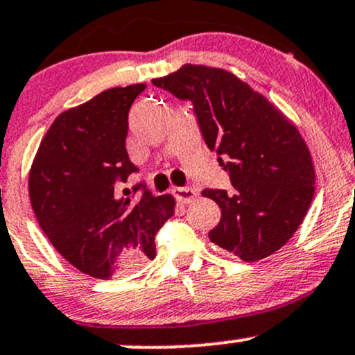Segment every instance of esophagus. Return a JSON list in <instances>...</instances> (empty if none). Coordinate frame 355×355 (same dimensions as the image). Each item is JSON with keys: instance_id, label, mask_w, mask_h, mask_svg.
Instances as JSON below:
<instances>
[{"instance_id": "obj_1", "label": "esophagus", "mask_w": 355, "mask_h": 355, "mask_svg": "<svg viewBox=\"0 0 355 355\" xmlns=\"http://www.w3.org/2000/svg\"><path fill=\"white\" fill-rule=\"evenodd\" d=\"M173 196L177 198L180 204H190V202L193 200V198L197 197V192L192 189H184V187H177V189H173Z\"/></svg>"}]
</instances>
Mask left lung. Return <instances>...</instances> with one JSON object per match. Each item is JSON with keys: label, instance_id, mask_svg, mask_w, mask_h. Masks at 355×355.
Here are the masks:
<instances>
[{"label": "left lung", "instance_id": "obj_1", "mask_svg": "<svg viewBox=\"0 0 355 355\" xmlns=\"http://www.w3.org/2000/svg\"><path fill=\"white\" fill-rule=\"evenodd\" d=\"M151 83L192 101L209 150L231 175V190L202 192L220 207L209 239L246 263L285 246L315 193L313 162L297 126L224 69L185 64Z\"/></svg>", "mask_w": 355, "mask_h": 355}]
</instances>
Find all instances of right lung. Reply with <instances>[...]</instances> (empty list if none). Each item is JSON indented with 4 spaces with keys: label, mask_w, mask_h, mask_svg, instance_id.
I'll return each mask as SVG.
<instances>
[{
    "label": "right lung",
    "mask_w": 355,
    "mask_h": 355,
    "mask_svg": "<svg viewBox=\"0 0 355 355\" xmlns=\"http://www.w3.org/2000/svg\"><path fill=\"white\" fill-rule=\"evenodd\" d=\"M146 84L103 91L58 114L38 146L28 192L52 246L77 270L106 279L155 258V234L175 212L170 193L114 190L136 166L126 151L128 112ZM141 185H136L133 192Z\"/></svg>",
    "instance_id": "obj_1"
}]
</instances>
